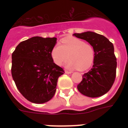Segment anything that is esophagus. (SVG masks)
Masks as SVG:
<instances>
[{
    "label": "esophagus",
    "mask_w": 128,
    "mask_h": 128,
    "mask_svg": "<svg viewBox=\"0 0 128 128\" xmlns=\"http://www.w3.org/2000/svg\"><path fill=\"white\" fill-rule=\"evenodd\" d=\"M72 72H71V71H68V70H65V73L66 74H71Z\"/></svg>",
    "instance_id": "esophagus-1"
}]
</instances>
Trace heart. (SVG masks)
I'll use <instances>...</instances> for the list:
<instances>
[{"label": "heart", "mask_w": 128, "mask_h": 128, "mask_svg": "<svg viewBox=\"0 0 128 128\" xmlns=\"http://www.w3.org/2000/svg\"><path fill=\"white\" fill-rule=\"evenodd\" d=\"M61 44H56L52 49L51 56L54 62L61 65L68 58L66 66L69 68H78L84 71L92 66L95 58L93 46L74 37L65 38Z\"/></svg>", "instance_id": "b5f03b06"}]
</instances>
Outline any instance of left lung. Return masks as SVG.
<instances>
[{
    "label": "left lung",
    "mask_w": 128,
    "mask_h": 128,
    "mask_svg": "<svg viewBox=\"0 0 128 128\" xmlns=\"http://www.w3.org/2000/svg\"><path fill=\"white\" fill-rule=\"evenodd\" d=\"M74 36L88 42L95 50L93 67L83 74L78 90L89 98L103 96L110 90L116 77L117 58L114 45L102 35L90 31L75 33Z\"/></svg>",
    "instance_id": "8db88e82"
}]
</instances>
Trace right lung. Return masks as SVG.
I'll list each match as a JSON object with an SVG mask.
<instances>
[{"label":"right lung","instance_id":"1","mask_svg":"<svg viewBox=\"0 0 128 128\" xmlns=\"http://www.w3.org/2000/svg\"><path fill=\"white\" fill-rule=\"evenodd\" d=\"M56 40L32 37L20 42L12 54V77L20 94L30 102L50 100L56 93L58 79L65 73L51 56Z\"/></svg>","mask_w":128,"mask_h":128}]
</instances>
